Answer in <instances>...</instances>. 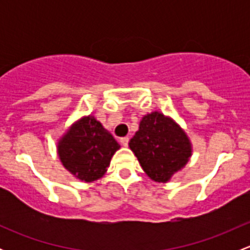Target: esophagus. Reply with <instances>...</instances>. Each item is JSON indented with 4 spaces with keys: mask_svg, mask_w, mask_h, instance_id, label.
I'll list each match as a JSON object with an SVG mask.
<instances>
[{
    "mask_svg": "<svg viewBox=\"0 0 250 250\" xmlns=\"http://www.w3.org/2000/svg\"><path fill=\"white\" fill-rule=\"evenodd\" d=\"M120 141H121V144H122V146H128V143H129V138L123 137V138H121Z\"/></svg>",
    "mask_w": 250,
    "mask_h": 250,
    "instance_id": "obj_1",
    "label": "esophagus"
}]
</instances>
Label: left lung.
Instances as JSON below:
<instances>
[{"label":"left lung","instance_id":"1","mask_svg":"<svg viewBox=\"0 0 250 250\" xmlns=\"http://www.w3.org/2000/svg\"><path fill=\"white\" fill-rule=\"evenodd\" d=\"M150 179L167 183L176 172L185 167L192 155V146L186 133L170 117L155 111L144 116L139 130L129 141Z\"/></svg>","mask_w":250,"mask_h":250}]
</instances>
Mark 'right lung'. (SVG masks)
Returning a JSON list of instances; mask_svg holds the SVG:
<instances>
[{"instance_id": "right-lung-1", "label": "right lung", "mask_w": 250, "mask_h": 250, "mask_svg": "<svg viewBox=\"0 0 250 250\" xmlns=\"http://www.w3.org/2000/svg\"><path fill=\"white\" fill-rule=\"evenodd\" d=\"M118 143L93 116L81 118L58 143V155L72 175L85 183L106 173Z\"/></svg>"}]
</instances>
